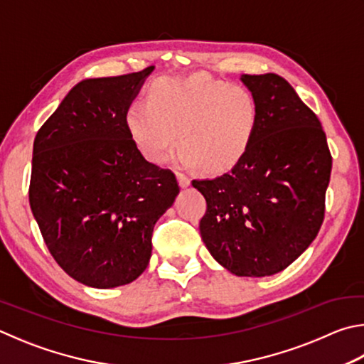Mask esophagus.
Listing matches in <instances>:
<instances>
[{
  "label": "esophagus",
  "instance_id": "obj_1",
  "mask_svg": "<svg viewBox=\"0 0 364 364\" xmlns=\"http://www.w3.org/2000/svg\"><path fill=\"white\" fill-rule=\"evenodd\" d=\"M176 178H178V183H180V186H181V188H188L189 184H191V180H189V178H188L186 175H183V173H176Z\"/></svg>",
  "mask_w": 364,
  "mask_h": 364
}]
</instances>
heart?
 Masks as SVG:
<instances>
[{
  "instance_id": "1",
  "label": "heart",
  "mask_w": 364,
  "mask_h": 364,
  "mask_svg": "<svg viewBox=\"0 0 364 364\" xmlns=\"http://www.w3.org/2000/svg\"><path fill=\"white\" fill-rule=\"evenodd\" d=\"M257 119L256 98L242 85L208 76L162 77L149 87L146 103L130 105L125 127L149 162L167 159L176 135L178 161L220 173L247 153Z\"/></svg>"
}]
</instances>
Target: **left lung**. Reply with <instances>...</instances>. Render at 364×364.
<instances>
[{
	"label": "left lung",
	"mask_w": 364,
	"mask_h": 364,
	"mask_svg": "<svg viewBox=\"0 0 364 364\" xmlns=\"http://www.w3.org/2000/svg\"><path fill=\"white\" fill-rule=\"evenodd\" d=\"M240 79L259 107L253 141L232 170L193 186L207 200L199 228L210 255L237 277H267L318 234L333 159L318 117L288 81Z\"/></svg>",
	"instance_id": "8db88e82"
}]
</instances>
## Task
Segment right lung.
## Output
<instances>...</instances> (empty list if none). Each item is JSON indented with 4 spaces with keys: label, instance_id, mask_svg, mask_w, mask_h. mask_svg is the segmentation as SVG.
Returning a JSON list of instances; mask_svg holds the SVG:
<instances>
[{
    "label": "right lung",
    "instance_id": "1",
    "mask_svg": "<svg viewBox=\"0 0 364 364\" xmlns=\"http://www.w3.org/2000/svg\"><path fill=\"white\" fill-rule=\"evenodd\" d=\"M153 70L77 82L33 143V216L58 266L92 288L144 272L154 224L180 194L175 175L144 159L125 127Z\"/></svg>",
    "mask_w": 364,
    "mask_h": 364
}]
</instances>
